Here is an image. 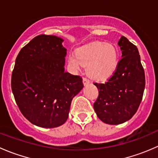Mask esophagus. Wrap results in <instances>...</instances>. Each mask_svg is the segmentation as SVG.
<instances>
[{"instance_id":"34e87169","label":"esophagus","mask_w":158,"mask_h":158,"mask_svg":"<svg viewBox=\"0 0 158 158\" xmlns=\"http://www.w3.org/2000/svg\"><path fill=\"white\" fill-rule=\"evenodd\" d=\"M82 83H83L84 85H86L89 84V80L88 79H86V78H83V79H82Z\"/></svg>"}]
</instances>
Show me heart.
<instances>
[{
    "mask_svg": "<svg viewBox=\"0 0 158 158\" xmlns=\"http://www.w3.org/2000/svg\"><path fill=\"white\" fill-rule=\"evenodd\" d=\"M119 53L115 45L110 43L95 42L80 47L76 55H69L68 64L78 72L86 66V74L95 81L103 82L111 78L118 65Z\"/></svg>",
    "mask_w": 158,
    "mask_h": 158,
    "instance_id": "obj_1",
    "label": "heart"
}]
</instances>
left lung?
I'll list each match as a JSON object with an SVG mask.
<instances>
[{
	"instance_id": "left-lung-1",
	"label": "left lung",
	"mask_w": 158,
	"mask_h": 158,
	"mask_svg": "<svg viewBox=\"0 0 158 158\" xmlns=\"http://www.w3.org/2000/svg\"><path fill=\"white\" fill-rule=\"evenodd\" d=\"M118 45L122 59L115 73L105 83H94L98 89L94 110L102 122L109 125L122 124L133 117L145 87L144 71L136 46L125 36Z\"/></svg>"
}]
</instances>
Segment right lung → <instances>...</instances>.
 Instances as JSON below:
<instances>
[{
    "label": "right lung",
    "mask_w": 158,
    "mask_h": 158,
    "mask_svg": "<svg viewBox=\"0 0 158 158\" xmlns=\"http://www.w3.org/2000/svg\"><path fill=\"white\" fill-rule=\"evenodd\" d=\"M63 40L41 34L17 55L11 89L23 115L36 126L52 128L69 117L73 98L83 88L82 79L65 72Z\"/></svg>",
    "instance_id": "right-lung-1"
}]
</instances>
